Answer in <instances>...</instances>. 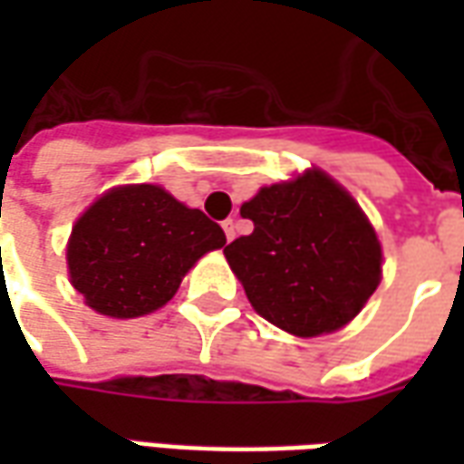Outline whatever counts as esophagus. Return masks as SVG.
Listing matches in <instances>:
<instances>
[{
	"mask_svg": "<svg viewBox=\"0 0 464 464\" xmlns=\"http://www.w3.org/2000/svg\"><path fill=\"white\" fill-rule=\"evenodd\" d=\"M223 233H226V241H233V238H236V221H233V218H226V221H223Z\"/></svg>",
	"mask_w": 464,
	"mask_h": 464,
	"instance_id": "34e87169",
	"label": "esophagus"
}]
</instances>
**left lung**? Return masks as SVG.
Masks as SVG:
<instances>
[{
  "label": "left lung",
  "instance_id": "obj_1",
  "mask_svg": "<svg viewBox=\"0 0 464 464\" xmlns=\"http://www.w3.org/2000/svg\"><path fill=\"white\" fill-rule=\"evenodd\" d=\"M253 233L223 253L258 315L298 338L350 323L375 293L382 251L355 198L328 173L266 186L241 206Z\"/></svg>",
  "mask_w": 464,
  "mask_h": 464
}]
</instances>
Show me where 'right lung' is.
Segmentation results:
<instances>
[{
  "label": "right lung",
  "instance_id": "add662e5",
  "mask_svg": "<svg viewBox=\"0 0 464 464\" xmlns=\"http://www.w3.org/2000/svg\"><path fill=\"white\" fill-rule=\"evenodd\" d=\"M226 246L218 223L153 183L104 193L74 223L69 278L89 308L109 318L159 311L203 253Z\"/></svg>",
  "mask_w": 464,
  "mask_h": 464
}]
</instances>
